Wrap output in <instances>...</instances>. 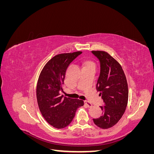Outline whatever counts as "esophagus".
Segmentation results:
<instances>
[{
	"instance_id": "1",
	"label": "esophagus",
	"mask_w": 154,
	"mask_h": 154,
	"mask_svg": "<svg viewBox=\"0 0 154 154\" xmlns=\"http://www.w3.org/2000/svg\"><path fill=\"white\" fill-rule=\"evenodd\" d=\"M84 103H85V104L88 107H92V104L90 102H88V101H87V100L84 101Z\"/></svg>"
}]
</instances>
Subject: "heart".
<instances>
[{
	"label": "heart",
	"mask_w": 154,
	"mask_h": 154,
	"mask_svg": "<svg viewBox=\"0 0 154 154\" xmlns=\"http://www.w3.org/2000/svg\"><path fill=\"white\" fill-rule=\"evenodd\" d=\"M86 65H91V66H93L95 67V64L93 63L92 62H87Z\"/></svg>",
	"instance_id": "b5f03b06"
}]
</instances>
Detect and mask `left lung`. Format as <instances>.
<instances>
[{
	"instance_id": "1",
	"label": "left lung",
	"mask_w": 154,
	"mask_h": 154,
	"mask_svg": "<svg viewBox=\"0 0 154 154\" xmlns=\"http://www.w3.org/2000/svg\"><path fill=\"white\" fill-rule=\"evenodd\" d=\"M100 62V75L96 89L100 92L105 103L101 106L103 113L99 118L93 119L97 127L107 129L112 127L122 118L128 100L127 78L119 63L103 51H92Z\"/></svg>"
}]
</instances>
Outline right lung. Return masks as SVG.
Here are the masks:
<instances>
[{"mask_svg": "<svg viewBox=\"0 0 154 154\" xmlns=\"http://www.w3.org/2000/svg\"><path fill=\"white\" fill-rule=\"evenodd\" d=\"M82 53L76 51L56 55L40 74L36 85L37 103L44 119L54 128L66 127L72 122L78 108L84 105L83 100L63 97L60 93L68 66Z\"/></svg>", "mask_w": 154, "mask_h": 154, "instance_id": "1", "label": "right lung"}]
</instances>
